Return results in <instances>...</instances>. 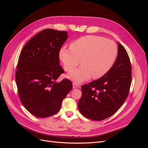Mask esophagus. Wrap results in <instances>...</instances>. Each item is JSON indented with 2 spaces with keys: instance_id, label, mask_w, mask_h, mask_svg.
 I'll list each match as a JSON object with an SVG mask.
<instances>
[{
  "instance_id": "34e87169",
  "label": "esophagus",
  "mask_w": 148,
  "mask_h": 148,
  "mask_svg": "<svg viewBox=\"0 0 148 148\" xmlns=\"http://www.w3.org/2000/svg\"><path fill=\"white\" fill-rule=\"evenodd\" d=\"M78 87H79L78 84H77L76 83H73V88H78Z\"/></svg>"
}]
</instances>
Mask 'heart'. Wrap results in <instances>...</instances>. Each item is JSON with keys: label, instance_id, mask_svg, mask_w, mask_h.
I'll return each mask as SVG.
<instances>
[{"label": "heart", "instance_id": "b5f03b06", "mask_svg": "<svg viewBox=\"0 0 148 148\" xmlns=\"http://www.w3.org/2000/svg\"><path fill=\"white\" fill-rule=\"evenodd\" d=\"M70 49H60L59 56L65 70L71 72L79 64L82 66L70 73L69 78L79 83L89 79L102 77L113 66L118 53L113 41L99 36L88 35L71 42Z\"/></svg>", "mask_w": 148, "mask_h": 148}]
</instances>
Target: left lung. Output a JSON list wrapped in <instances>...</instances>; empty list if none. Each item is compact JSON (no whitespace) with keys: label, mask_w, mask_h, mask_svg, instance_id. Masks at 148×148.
<instances>
[{"label":"left lung","mask_w":148,"mask_h":148,"mask_svg":"<svg viewBox=\"0 0 148 148\" xmlns=\"http://www.w3.org/2000/svg\"><path fill=\"white\" fill-rule=\"evenodd\" d=\"M118 56L108 72L82 86L78 108L85 117L100 121L114 114L128 95L132 83V65L127 51L118 44Z\"/></svg>","instance_id":"1"}]
</instances>
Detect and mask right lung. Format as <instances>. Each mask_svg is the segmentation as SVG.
<instances>
[{
    "instance_id": "add662e5",
    "label": "right lung",
    "mask_w": 148,
    "mask_h": 148,
    "mask_svg": "<svg viewBox=\"0 0 148 148\" xmlns=\"http://www.w3.org/2000/svg\"><path fill=\"white\" fill-rule=\"evenodd\" d=\"M68 38L64 31H40L23 47L18 61L15 80L21 102L31 114L44 118L56 114L73 88L59 65V52Z\"/></svg>"
}]
</instances>
